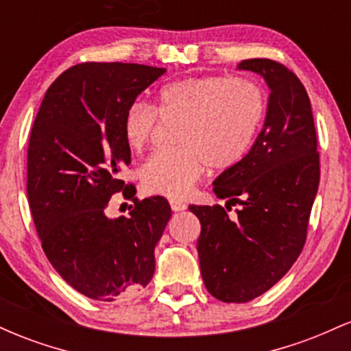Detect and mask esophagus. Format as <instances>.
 <instances>
[{
    "label": "esophagus",
    "instance_id": "obj_1",
    "mask_svg": "<svg viewBox=\"0 0 351 351\" xmlns=\"http://www.w3.org/2000/svg\"><path fill=\"white\" fill-rule=\"evenodd\" d=\"M170 206H171V209H173V211H175V213L184 211V209L188 208L186 203H183V201H180V199H170Z\"/></svg>",
    "mask_w": 351,
    "mask_h": 351
}]
</instances>
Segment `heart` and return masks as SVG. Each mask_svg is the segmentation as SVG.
Wrapping results in <instances>:
<instances>
[{
    "label": "heart",
    "instance_id": "obj_1",
    "mask_svg": "<svg viewBox=\"0 0 351 351\" xmlns=\"http://www.w3.org/2000/svg\"><path fill=\"white\" fill-rule=\"evenodd\" d=\"M158 119H178L176 150L158 152L140 170L150 195L184 198L209 165L216 170L234 167L256 138L265 114L263 90L243 77L204 75L167 84L152 108L135 102L123 115V140L138 153L150 142Z\"/></svg>",
    "mask_w": 351,
    "mask_h": 351
}]
</instances>
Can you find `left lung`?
<instances>
[{
  "instance_id": "left-lung-1",
  "label": "left lung",
  "mask_w": 351,
  "mask_h": 351,
  "mask_svg": "<svg viewBox=\"0 0 351 351\" xmlns=\"http://www.w3.org/2000/svg\"><path fill=\"white\" fill-rule=\"evenodd\" d=\"M237 69L259 74L271 90L251 150L213 181L217 198L243 208L232 221L219 204L189 206L201 223L203 282L228 304L263 295L292 267L320 181L312 106L299 77L271 59L243 60Z\"/></svg>"
}]
</instances>
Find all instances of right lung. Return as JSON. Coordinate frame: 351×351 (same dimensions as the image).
I'll return each mask as SVG.
<instances>
[{"label":"right lung","instance_id":"1","mask_svg":"<svg viewBox=\"0 0 351 351\" xmlns=\"http://www.w3.org/2000/svg\"><path fill=\"white\" fill-rule=\"evenodd\" d=\"M165 72L77 64L47 88L31 130L27 201L36 231L59 276L94 300L134 297L155 272V245L171 217L168 201L135 198L127 217H108L106 208L115 193L134 198V186L120 180L132 158L123 115Z\"/></svg>","mask_w":351,"mask_h":351}]
</instances>
